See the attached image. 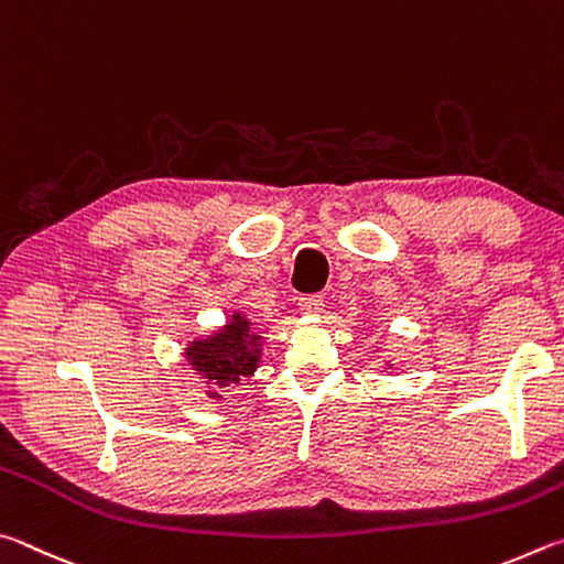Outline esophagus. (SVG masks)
Instances as JSON below:
<instances>
[{
	"instance_id": "1",
	"label": "esophagus",
	"mask_w": 564,
	"mask_h": 564,
	"mask_svg": "<svg viewBox=\"0 0 564 564\" xmlns=\"http://www.w3.org/2000/svg\"><path fill=\"white\" fill-rule=\"evenodd\" d=\"M300 310L302 314H319L324 310V300L319 294H304L300 297Z\"/></svg>"
}]
</instances>
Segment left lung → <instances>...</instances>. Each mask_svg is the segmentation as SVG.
<instances>
[{"mask_svg":"<svg viewBox=\"0 0 564 564\" xmlns=\"http://www.w3.org/2000/svg\"><path fill=\"white\" fill-rule=\"evenodd\" d=\"M389 367H391V364H389Z\"/></svg>","mask_w":564,"mask_h":564,"instance_id":"1","label":"left lung"}]
</instances>
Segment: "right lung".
<instances>
[{
  "mask_svg": "<svg viewBox=\"0 0 564 564\" xmlns=\"http://www.w3.org/2000/svg\"><path fill=\"white\" fill-rule=\"evenodd\" d=\"M262 337L245 314L235 312L223 329L187 344L185 359L207 383V397L220 401L225 391L252 377L260 367Z\"/></svg>",
  "mask_w": 564,
  "mask_h": 564,
  "instance_id": "1",
  "label": "right lung"
}]
</instances>
